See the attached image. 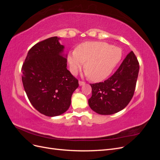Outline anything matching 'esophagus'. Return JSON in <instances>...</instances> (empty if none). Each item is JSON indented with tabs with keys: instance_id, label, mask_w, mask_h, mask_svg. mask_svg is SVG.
<instances>
[{
	"instance_id": "34e87169",
	"label": "esophagus",
	"mask_w": 160,
	"mask_h": 160,
	"mask_svg": "<svg viewBox=\"0 0 160 160\" xmlns=\"http://www.w3.org/2000/svg\"><path fill=\"white\" fill-rule=\"evenodd\" d=\"M79 85H80V86H81V85H85V82H83V81H79Z\"/></svg>"
}]
</instances>
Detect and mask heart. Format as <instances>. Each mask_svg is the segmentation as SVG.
Listing matches in <instances>:
<instances>
[{
    "label": "heart",
    "mask_w": 160,
    "mask_h": 160,
    "mask_svg": "<svg viewBox=\"0 0 160 160\" xmlns=\"http://www.w3.org/2000/svg\"><path fill=\"white\" fill-rule=\"evenodd\" d=\"M122 55L118 47L105 42L87 41L77 46L74 52H69L67 61L72 74H77L85 63V75L92 81L99 82L111 74Z\"/></svg>",
    "instance_id": "1"
}]
</instances>
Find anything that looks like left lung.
Masks as SVG:
<instances>
[{"instance_id":"1","label":"left lung","mask_w":160,"mask_h":160,"mask_svg":"<svg viewBox=\"0 0 160 160\" xmlns=\"http://www.w3.org/2000/svg\"><path fill=\"white\" fill-rule=\"evenodd\" d=\"M139 69L137 57L131 51L108 79L90 84L91 109L100 115H112L123 109L133 96Z\"/></svg>"}]
</instances>
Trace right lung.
Segmentation results:
<instances>
[{"instance_id":"add662e5","label":"right lung","mask_w":160,"mask_h":160,"mask_svg":"<svg viewBox=\"0 0 160 160\" xmlns=\"http://www.w3.org/2000/svg\"><path fill=\"white\" fill-rule=\"evenodd\" d=\"M53 37L28 51L22 67V81L28 99L38 112L49 117L64 113L79 82L67 69L65 47Z\"/></svg>"}]
</instances>
